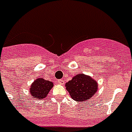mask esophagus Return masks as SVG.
Listing matches in <instances>:
<instances>
[{
	"label": "esophagus",
	"mask_w": 132,
	"mask_h": 132,
	"mask_svg": "<svg viewBox=\"0 0 132 132\" xmlns=\"http://www.w3.org/2000/svg\"><path fill=\"white\" fill-rule=\"evenodd\" d=\"M57 82H58L59 84H62H62H64V81L62 80V79H59V80H58V81H57Z\"/></svg>",
	"instance_id": "obj_1"
}]
</instances>
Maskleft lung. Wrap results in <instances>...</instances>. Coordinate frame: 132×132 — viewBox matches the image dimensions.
<instances>
[{
  "instance_id": "8db88e82",
  "label": "left lung",
  "mask_w": 132,
  "mask_h": 132,
  "mask_svg": "<svg viewBox=\"0 0 132 132\" xmlns=\"http://www.w3.org/2000/svg\"><path fill=\"white\" fill-rule=\"evenodd\" d=\"M65 86L70 97L79 102H84L98 91V83L95 80L83 73L75 76Z\"/></svg>"
}]
</instances>
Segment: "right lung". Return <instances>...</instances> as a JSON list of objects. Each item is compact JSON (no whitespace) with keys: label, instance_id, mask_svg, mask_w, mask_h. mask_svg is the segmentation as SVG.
Returning a JSON list of instances; mask_svg holds the SVG:
<instances>
[{"label":"right lung","instance_id":"obj_1","mask_svg":"<svg viewBox=\"0 0 132 132\" xmlns=\"http://www.w3.org/2000/svg\"><path fill=\"white\" fill-rule=\"evenodd\" d=\"M53 87V82L39 78L34 81L30 87L31 96H33L34 98H45Z\"/></svg>","mask_w":132,"mask_h":132}]
</instances>
